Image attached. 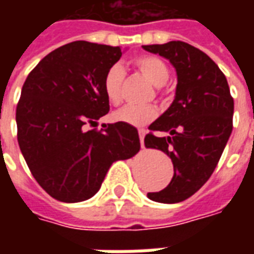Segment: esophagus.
<instances>
[{"label": "esophagus", "mask_w": 254, "mask_h": 254, "mask_svg": "<svg viewBox=\"0 0 254 254\" xmlns=\"http://www.w3.org/2000/svg\"><path fill=\"white\" fill-rule=\"evenodd\" d=\"M138 136H140V143H141V147L144 148V136H145V130H144V129H140V130H138Z\"/></svg>", "instance_id": "obj_1"}]
</instances>
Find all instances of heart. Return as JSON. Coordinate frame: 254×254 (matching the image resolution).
<instances>
[{
	"label": "heart",
	"instance_id": "heart-1",
	"mask_svg": "<svg viewBox=\"0 0 254 254\" xmlns=\"http://www.w3.org/2000/svg\"><path fill=\"white\" fill-rule=\"evenodd\" d=\"M134 65L143 73L149 81L160 87L167 83L170 77V70L166 63L155 56H141L134 60ZM125 78V72L120 65H113L107 69L102 81L103 92L111 105H118L122 99V84ZM156 109L154 106H125L113 114L114 121L124 122L132 127H144L156 117Z\"/></svg>",
	"mask_w": 254,
	"mask_h": 254
}]
</instances>
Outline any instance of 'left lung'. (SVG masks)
<instances>
[{"mask_svg":"<svg viewBox=\"0 0 254 254\" xmlns=\"http://www.w3.org/2000/svg\"><path fill=\"white\" fill-rule=\"evenodd\" d=\"M143 47L167 58L177 70L176 99L144 138L147 148L165 152L174 166L170 184L148 197L174 204L194 194L212 176L233 130L234 99L223 72L197 47L181 41ZM154 131L169 136L158 138Z\"/></svg>","mask_w":254,"mask_h":254,"instance_id":"left-lung-1","label":"left lung"}]
</instances>
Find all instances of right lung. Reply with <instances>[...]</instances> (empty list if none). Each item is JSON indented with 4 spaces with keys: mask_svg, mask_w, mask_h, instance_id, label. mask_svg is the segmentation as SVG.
<instances>
[{
    "mask_svg": "<svg viewBox=\"0 0 254 254\" xmlns=\"http://www.w3.org/2000/svg\"><path fill=\"white\" fill-rule=\"evenodd\" d=\"M121 56L120 46L70 42L49 53L23 84L16 107L17 141L31 174L56 200L92 197L113 162L140 151L132 125L84 129L110 110L102 81Z\"/></svg>",
    "mask_w": 254,
    "mask_h": 254,
    "instance_id": "obj_1",
    "label": "right lung"
}]
</instances>
